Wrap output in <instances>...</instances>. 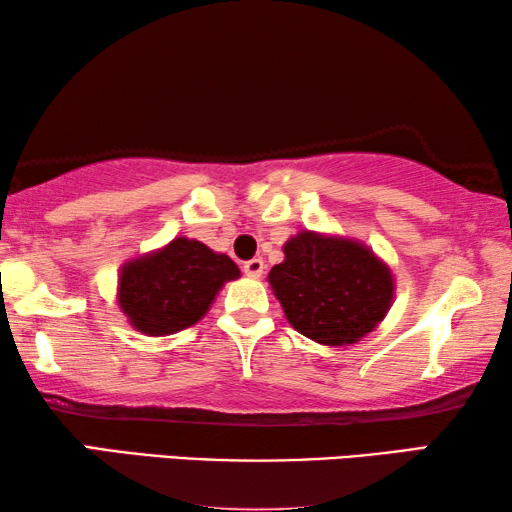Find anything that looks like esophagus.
<instances>
[{
  "instance_id": "34e87169",
  "label": "esophagus",
  "mask_w": 512,
  "mask_h": 512,
  "mask_svg": "<svg viewBox=\"0 0 512 512\" xmlns=\"http://www.w3.org/2000/svg\"><path fill=\"white\" fill-rule=\"evenodd\" d=\"M264 259H259V257H255V259H248L246 264H243V273L248 275V278H262V273H264Z\"/></svg>"
}]
</instances>
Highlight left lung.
Wrapping results in <instances>:
<instances>
[{
    "mask_svg": "<svg viewBox=\"0 0 512 512\" xmlns=\"http://www.w3.org/2000/svg\"><path fill=\"white\" fill-rule=\"evenodd\" d=\"M269 285L287 321L323 346H348L385 319L394 300L389 266L360 241L303 230L285 243Z\"/></svg>",
    "mask_w": 512,
    "mask_h": 512,
    "instance_id": "8db88e82",
    "label": "left lung"
}]
</instances>
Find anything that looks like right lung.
<instances>
[{"label":"right lung","instance_id":"1","mask_svg":"<svg viewBox=\"0 0 512 512\" xmlns=\"http://www.w3.org/2000/svg\"><path fill=\"white\" fill-rule=\"evenodd\" d=\"M239 266L196 239L177 237L168 246L129 259L118 275V305L129 326L150 337L173 335L198 323Z\"/></svg>","mask_w":512,"mask_h":512}]
</instances>
